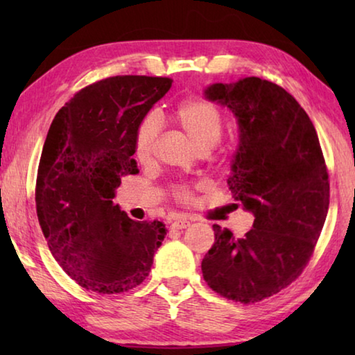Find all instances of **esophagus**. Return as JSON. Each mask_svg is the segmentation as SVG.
Returning a JSON list of instances; mask_svg holds the SVG:
<instances>
[{
  "label": "esophagus",
  "instance_id": "1",
  "mask_svg": "<svg viewBox=\"0 0 355 355\" xmlns=\"http://www.w3.org/2000/svg\"><path fill=\"white\" fill-rule=\"evenodd\" d=\"M189 225H191V220L188 218H178L172 222V227H175V228H186Z\"/></svg>",
  "mask_w": 355,
  "mask_h": 355
}]
</instances>
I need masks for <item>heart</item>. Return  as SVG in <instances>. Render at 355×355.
<instances>
[{
	"mask_svg": "<svg viewBox=\"0 0 355 355\" xmlns=\"http://www.w3.org/2000/svg\"><path fill=\"white\" fill-rule=\"evenodd\" d=\"M172 120L199 152H209L219 142L224 127L218 107L200 98H191L178 105L177 110L172 112ZM156 137H158V120L155 116H148L142 120L136 131L135 155L137 161L148 163ZM173 194L178 200H189L191 191L188 186L180 184L173 189Z\"/></svg>",
	"mask_w": 355,
	"mask_h": 355,
	"instance_id": "obj_1",
	"label": "heart"
}]
</instances>
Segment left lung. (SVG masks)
I'll return each instance as SVG.
<instances>
[{"label":"left lung","instance_id":"1","mask_svg":"<svg viewBox=\"0 0 355 355\" xmlns=\"http://www.w3.org/2000/svg\"><path fill=\"white\" fill-rule=\"evenodd\" d=\"M203 97L236 119L227 184L255 219L243 239L213 225L202 274L220 296L258 302L296 280L313 254L329 209L326 163L307 112L277 84L248 76L209 84Z\"/></svg>","mask_w":355,"mask_h":355}]
</instances>
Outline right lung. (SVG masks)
Masks as SVG:
<instances>
[{
  "label": "right lung",
  "instance_id": "right-lung-1",
  "mask_svg": "<svg viewBox=\"0 0 355 355\" xmlns=\"http://www.w3.org/2000/svg\"><path fill=\"white\" fill-rule=\"evenodd\" d=\"M171 78L114 76L84 87L58 111L35 186L48 248L78 285L100 294L142 284L166 236L159 220L137 222L112 202L120 178L137 173L136 131Z\"/></svg>",
  "mask_w": 355,
  "mask_h": 355
}]
</instances>
